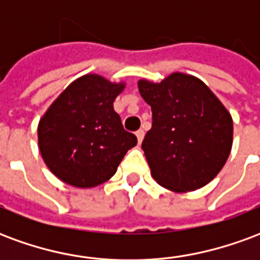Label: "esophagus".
Segmentation results:
<instances>
[{"label":"esophagus","instance_id":"esophagus-1","mask_svg":"<svg viewBox=\"0 0 260 260\" xmlns=\"http://www.w3.org/2000/svg\"><path fill=\"white\" fill-rule=\"evenodd\" d=\"M135 135H136V138H138V143H142V141H143V138H145V132H143V129L136 131Z\"/></svg>","mask_w":260,"mask_h":260}]
</instances>
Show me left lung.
Segmentation results:
<instances>
[{
    "label": "left lung",
    "mask_w": 260,
    "mask_h": 260,
    "mask_svg": "<svg viewBox=\"0 0 260 260\" xmlns=\"http://www.w3.org/2000/svg\"><path fill=\"white\" fill-rule=\"evenodd\" d=\"M138 89L152 107V129L142 149L153 180L178 193L207 185L231 153L234 128L229 110L193 75L139 79Z\"/></svg>",
    "instance_id": "left-lung-1"
}]
</instances>
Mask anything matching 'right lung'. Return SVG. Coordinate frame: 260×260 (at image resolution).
<instances>
[{
  "label": "right lung",
  "instance_id": "right-lung-1",
  "mask_svg": "<svg viewBox=\"0 0 260 260\" xmlns=\"http://www.w3.org/2000/svg\"><path fill=\"white\" fill-rule=\"evenodd\" d=\"M125 82L86 74L67 86L37 126L43 161L58 180L75 188L108 181L138 139L126 132L113 103Z\"/></svg>",
  "mask_w": 260,
  "mask_h": 260
}]
</instances>
